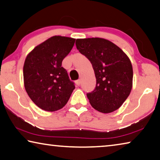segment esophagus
Wrapping results in <instances>:
<instances>
[{
  "label": "esophagus",
  "instance_id": "esophagus-1",
  "mask_svg": "<svg viewBox=\"0 0 160 160\" xmlns=\"http://www.w3.org/2000/svg\"><path fill=\"white\" fill-rule=\"evenodd\" d=\"M75 84L78 86H80L81 84V80H78L77 81H75Z\"/></svg>",
  "mask_w": 160,
  "mask_h": 160
}]
</instances>
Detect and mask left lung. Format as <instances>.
I'll use <instances>...</instances> for the list:
<instances>
[{"label": "left lung", "instance_id": "1", "mask_svg": "<svg viewBox=\"0 0 160 160\" xmlns=\"http://www.w3.org/2000/svg\"><path fill=\"white\" fill-rule=\"evenodd\" d=\"M77 49L90 60L96 78V87L87 93L90 105L102 113L121 107L132 88L130 60L120 48L100 38L77 39Z\"/></svg>", "mask_w": 160, "mask_h": 160}]
</instances>
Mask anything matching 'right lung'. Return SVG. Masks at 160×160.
<instances>
[{
	"instance_id": "1",
	"label": "right lung",
	"mask_w": 160,
	"mask_h": 160,
	"mask_svg": "<svg viewBox=\"0 0 160 160\" xmlns=\"http://www.w3.org/2000/svg\"><path fill=\"white\" fill-rule=\"evenodd\" d=\"M75 39L55 35L37 45L27 55L23 65L24 86L38 107L53 112L66 105L75 89L62 62Z\"/></svg>"
}]
</instances>
